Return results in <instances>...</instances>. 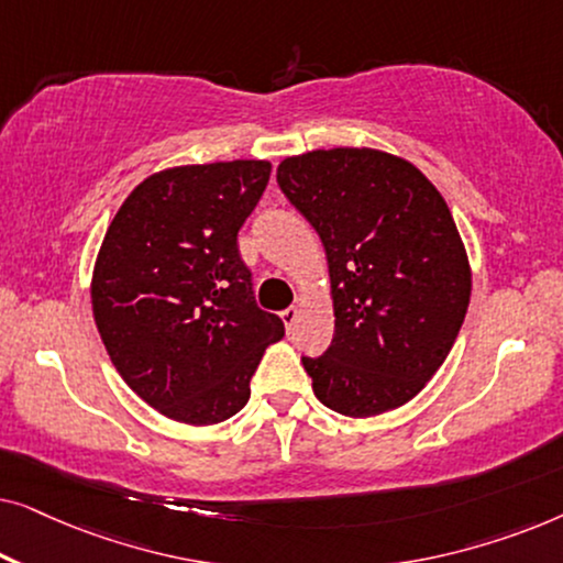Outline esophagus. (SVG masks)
<instances>
[{"label": "esophagus", "instance_id": "1", "mask_svg": "<svg viewBox=\"0 0 563 563\" xmlns=\"http://www.w3.org/2000/svg\"><path fill=\"white\" fill-rule=\"evenodd\" d=\"M297 318H299L297 307H287V310L282 312V320H284V325H287V330H291V325H295Z\"/></svg>", "mask_w": 563, "mask_h": 563}]
</instances>
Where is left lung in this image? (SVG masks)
<instances>
[{
	"instance_id": "1",
	"label": "left lung",
	"mask_w": 563,
	"mask_h": 563,
	"mask_svg": "<svg viewBox=\"0 0 563 563\" xmlns=\"http://www.w3.org/2000/svg\"><path fill=\"white\" fill-rule=\"evenodd\" d=\"M276 181L328 256L333 343L302 356L314 397L349 418L410 402L449 356L472 297L441 191L410 161L374 148L284 158Z\"/></svg>"
}]
</instances>
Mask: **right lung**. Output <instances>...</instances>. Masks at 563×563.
I'll list each match as a JSON object with an SVG mask.
<instances>
[{"mask_svg":"<svg viewBox=\"0 0 563 563\" xmlns=\"http://www.w3.org/2000/svg\"><path fill=\"white\" fill-rule=\"evenodd\" d=\"M268 176V161L166 168L107 228L91 276L97 330L128 387L176 422L241 412L261 356L284 338L238 253Z\"/></svg>","mask_w":563,"mask_h":563,"instance_id":"add662e5","label":"right lung"}]
</instances>
